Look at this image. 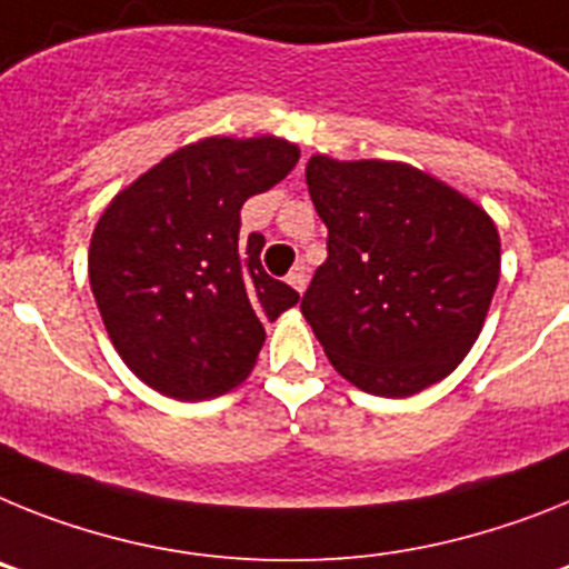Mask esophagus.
I'll list each match as a JSON object with an SVG mask.
<instances>
[{
    "instance_id": "obj_1",
    "label": "esophagus",
    "mask_w": 569,
    "mask_h": 569,
    "mask_svg": "<svg viewBox=\"0 0 569 569\" xmlns=\"http://www.w3.org/2000/svg\"><path fill=\"white\" fill-rule=\"evenodd\" d=\"M289 283H291V289H298L300 295H303L306 286H309V271H306L303 263L295 266V269L289 271Z\"/></svg>"
}]
</instances>
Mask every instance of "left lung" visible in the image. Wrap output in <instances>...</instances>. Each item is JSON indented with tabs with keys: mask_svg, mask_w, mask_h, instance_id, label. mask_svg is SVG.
I'll return each mask as SVG.
<instances>
[{
	"mask_svg": "<svg viewBox=\"0 0 569 569\" xmlns=\"http://www.w3.org/2000/svg\"><path fill=\"white\" fill-rule=\"evenodd\" d=\"M329 229L300 312L355 387L409 398L447 378L481 332L501 271L487 211L403 162L312 157Z\"/></svg>",
	"mask_w": 569,
	"mask_h": 569,
	"instance_id": "obj_1",
	"label": "left lung"
}]
</instances>
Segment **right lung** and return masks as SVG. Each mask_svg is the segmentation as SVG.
<instances>
[{
	"label": "right lung",
	"mask_w": 569,
	"mask_h": 569,
	"mask_svg": "<svg viewBox=\"0 0 569 569\" xmlns=\"http://www.w3.org/2000/svg\"><path fill=\"white\" fill-rule=\"evenodd\" d=\"M300 151L278 137L191 142L131 182L93 229V300L126 367L177 401H206L254 367L263 323L300 295L266 274L263 234L240 237L249 197Z\"/></svg>",
	"instance_id": "add662e5"
}]
</instances>
